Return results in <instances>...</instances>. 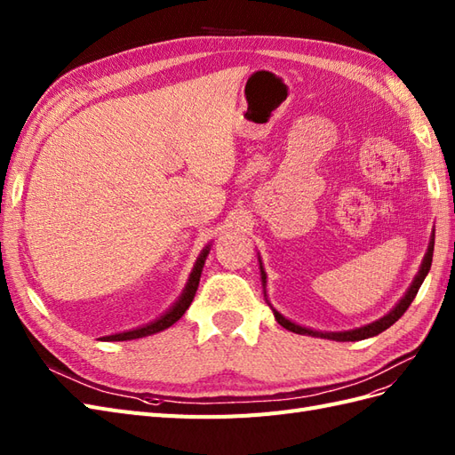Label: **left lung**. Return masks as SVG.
Segmentation results:
<instances>
[{
  "mask_svg": "<svg viewBox=\"0 0 455 455\" xmlns=\"http://www.w3.org/2000/svg\"><path fill=\"white\" fill-rule=\"evenodd\" d=\"M433 251H435V233H433V239L431 243H428V249H427V254L423 258L421 262V267L419 272H417L413 283L410 285V289L406 291V294H403L402 300L392 308L387 315H383L380 319H377V322L370 323V325H363V327H358V329H350V331H335V333H327V331H314V329H308V327H302V325H297L292 323L291 319L281 315L277 310H274V315L277 319L279 325H283L285 329L292 331V333H299V335H312V337H322V339H329V340H339V342H347V340H362V339H370V337H375L379 333H383L385 329H388L392 323H396L398 319L403 315V312H406L410 308V304L413 302L417 291H419V287L423 285V281L428 274V269H431V264H433ZM260 260V258H258ZM260 274H262V285H264V294H266V272L262 267V262H260Z\"/></svg>",
  "mask_w": 455,
  "mask_h": 455,
  "instance_id": "1",
  "label": "left lung"
}]
</instances>
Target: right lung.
<instances>
[{
    "label": "right lung",
    "mask_w": 455,
    "mask_h": 455,
    "mask_svg": "<svg viewBox=\"0 0 455 455\" xmlns=\"http://www.w3.org/2000/svg\"><path fill=\"white\" fill-rule=\"evenodd\" d=\"M208 252H211V244H206V247L203 249L201 256L197 258V262H195V267H193V272H191V275L188 279L186 289H183V292L180 294V299L174 302V306H172V308L166 314H163L161 317L155 319V322H151V323L136 327V329H130V331H122V333H116V335L101 337V340H132V339H141V337L155 335V333H158V331H164L170 325H174L178 319L183 314H186V310L189 308L193 299H195V292H197L201 272H203V266H204V260H206Z\"/></svg>",
    "instance_id": "add662e5"
}]
</instances>
